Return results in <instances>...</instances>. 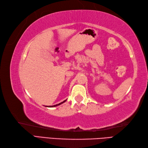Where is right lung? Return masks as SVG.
<instances>
[{
	"instance_id": "1",
	"label": "right lung",
	"mask_w": 148,
	"mask_h": 148,
	"mask_svg": "<svg viewBox=\"0 0 148 148\" xmlns=\"http://www.w3.org/2000/svg\"><path fill=\"white\" fill-rule=\"evenodd\" d=\"M66 101V100H65V101H63V102H62V103H59V104H57V105H53V106H49V107H54V106H58V105H61V104H62V103H65Z\"/></svg>"
}]
</instances>
